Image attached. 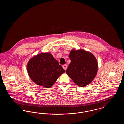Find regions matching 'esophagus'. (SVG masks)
Returning a JSON list of instances; mask_svg holds the SVG:
<instances>
[{
	"label": "esophagus",
	"mask_w": 124,
	"mask_h": 124,
	"mask_svg": "<svg viewBox=\"0 0 124 124\" xmlns=\"http://www.w3.org/2000/svg\"><path fill=\"white\" fill-rule=\"evenodd\" d=\"M63 68L65 69V70H66V69H67V65H63Z\"/></svg>",
	"instance_id": "esophagus-1"
}]
</instances>
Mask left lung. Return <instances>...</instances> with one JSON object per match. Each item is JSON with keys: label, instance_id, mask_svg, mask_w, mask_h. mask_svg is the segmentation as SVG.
Instances as JSON below:
<instances>
[{"label": "left lung", "instance_id": "8db88e82", "mask_svg": "<svg viewBox=\"0 0 124 124\" xmlns=\"http://www.w3.org/2000/svg\"><path fill=\"white\" fill-rule=\"evenodd\" d=\"M69 58L71 62L66 70V74L80 87L90 84L96 77L98 68L94 55L83 49H72Z\"/></svg>", "mask_w": 124, "mask_h": 124}]
</instances>
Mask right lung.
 Instances as JSON below:
<instances>
[{
    "instance_id": "add662e5",
    "label": "right lung",
    "mask_w": 124,
    "mask_h": 124,
    "mask_svg": "<svg viewBox=\"0 0 124 124\" xmlns=\"http://www.w3.org/2000/svg\"><path fill=\"white\" fill-rule=\"evenodd\" d=\"M27 71L31 80L38 85L49 88L65 70L50 53H39L29 59Z\"/></svg>"
}]
</instances>
